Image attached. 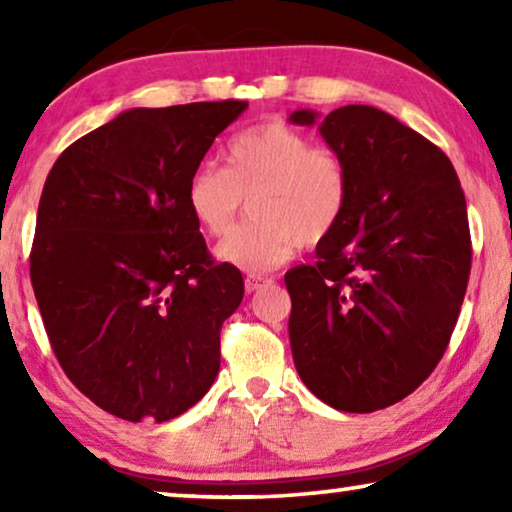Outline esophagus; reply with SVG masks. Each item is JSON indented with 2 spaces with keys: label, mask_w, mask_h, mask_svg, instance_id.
Returning <instances> with one entry per match:
<instances>
[{
  "label": "esophagus",
  "mask_w": 512,
  "mask_h": 512,
  "mask_svg": "<svg viewBox=\"0 0 512 512\" xmlns=\"http://www.w3.org/2000/svg\"><path fill=\"white\" fill-rule=\"evenodd\" d=\"M272 282H275V279L265 277V275H247V279H244V286H247V291L251 293V291L263 289V286H268Z\"/></svg>",
  "instance_id": "34e87169"
}]
</instances>
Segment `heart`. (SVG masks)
<instances>
[{
  "instance_id": "obj_1",
  "label": "heart",
  "mask_w": 512,
  "mask_h": 512,
  "mask_svg": "<svg viewBox=\"0 0 512 512\" xmlns=\"http://www.w3.org/2000/svg\"><path fill=\"white\" fill-rule=\"evenodd\" d=\"M349 170L338 151L284 123L240 132L226 146V167L200 163L186 186L198 226L223 237L235 226L244 198L251 221L216 247V258L261 275L296 256L300 244L326 242L345 219Z\"/></svg>"
}]
</instances>
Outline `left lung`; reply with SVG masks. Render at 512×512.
Here are the masks:
<instances>
[{"label": "left lung", "mask_w": 512, "mask_h": 512, "mask_svg": "<svg viewBox=\"0 0 512 512\" xmlns=\"http://www.w3.org/2000/svg\"><path fill=\"white\" fill-rule=\"evenodd\" d=\"M319 132L352 191L317 263L284 277L293 363L331 408L375 412L412 394L452 338L471 275L466 198L450 158L387 111L347 104Z\"/></svg>", "instance_id": "obj_1"}]
</instances>
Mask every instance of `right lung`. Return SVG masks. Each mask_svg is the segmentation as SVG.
Segmentation results:
<instances>
[{
    "label": "right lung",
    "instance_id": "add662e5",
    "mask_svg": "<svg viewBox=\"0 0 512 512\" xmlns=\"http://www.w3.org/2000/svg\"><path fill=\"white\" fill-rule=\"evenodd\" d=\"M247 107L128 109L46 177L30 277L48 340L74 387L128 422L179 417L219 375L244 282L209 256L186 186Z\"/></svg>",
    "mask_w": 512,
    "mask_h": 512
}]
</instances>
